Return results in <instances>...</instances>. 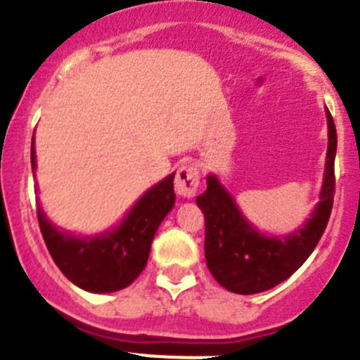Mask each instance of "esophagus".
Returning <instances> with one entry per match:
<instances>
[{
    "label": "esophagus",
    "instance_id": "esophagus-1",
    "mask_svg": "<svg viewBox=\"0 0 360 360\" xmlns=\"http://www.w3.org/2000/svg\"><path fill=\"white\" fill-rule=\"evenodd\" d=\"M200 186L198 167L193 164H184L178 167L176 176H174V191L176 195L184 198H193L196 195Z\"/></svg>",
    "mask_w": 360,
    "mask_h": 360
}]
</instances>
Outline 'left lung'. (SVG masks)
I'll return each instance as SVG.
<instances>
[{
    "label": "left lung",
    "mask_w": 360,
    "mask_h": 360,
    "mask_svg": "<svg viewBox=\"0 0 360 360\" xmlns=\"http://www.w3.org/2000/svg\"><path fill=\"white\" fill-rule=\"evenodd\" d=\"M328 153L319 203L307 224L288 236H266L241 214L236 202L214 174L207 176V191L196 198L205 216V259L212 278L234 294L270 290L290 278L307 262L323 236L333 207L337 131L330 111Z\"/></svg>",
    "instance_id": "left-lung-1"
}]
</instances>
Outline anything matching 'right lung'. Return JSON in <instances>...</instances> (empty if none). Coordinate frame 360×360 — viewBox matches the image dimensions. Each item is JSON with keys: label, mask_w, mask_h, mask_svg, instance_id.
<instances>
[{"label": "right lung", "mask_w": 360, "mask_h": 360, "mask_svg": "<svg viewBox=\"0 0 360 360\" xmlns=\"http://www.w3.org/2000/svg\"><path fill=\"white\" fill-rule=\"evenodd\" d=\"M32 171L36 149L32 139ZM174 174L146 191L119 227L98 236H73L46 218L41 205L37 219L49 252L63 274L79 288L95 294L117 292L131 285L148 263L158 225L174 205Z\"/></svg>", "instance_id": "obj_1"}]
</instances>
